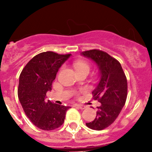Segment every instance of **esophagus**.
Listing matches in <instances>:
<instances>
[{
	"label": "esophagus",
	"mask_w": 152,
	"mask_h": 152,
	"mask_svg": "<svg viewBox=\"0 0 152 152\" xmlns=\"http://www.w3.org/2000/svg\"><path fill=\"white\" fill-rule=\"evenodd\" d=\"M75 106H76V107H78V108L81 109V110H85V109L86 108L85 106H84V105H81V104H75Z\"/></svg>",
	"instance_id": "esophagus-1"
}]
</instances>
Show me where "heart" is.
I'll return each mask as SVG.
<instances>
[{
  "label": "heart",
  "mask_w": 152,
  "mask_h": 152,
  "mask_svg": "<svg viewBox=\"0 0 152 152\" xmlns=\"http://www.w3.org/2000/svg\"><path fill=\"white\" fill-rule=\"evenodd\" d=\"M76 71H82V70H87L89 72L90 70V65L86 61L78 60L76 61L73 64Z\"/></svg>",
  "instance_id": "heart-1"
}]
</instances>
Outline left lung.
<instances>
[{
	"label": "left lung",
	"instance_id": "left-lung-1",
	"mask_svg": "<svg viewBox=\"0 0 152 152\" xmlns=\"http://www.w3.org/2000/svg\"><path fill=\"white\" fill-rule=\"evenodd\" d=\"M81 55L91 59L97 65L100 80L93 90V99L102 104L98 107L96 117L86 123L87 127L102 130L111 125L120 114L127 97V80L120 62L102 50L82 52Z\"/></svg>",
	"mask_w": 152,
	"mask_h": 152
}]
</instances>
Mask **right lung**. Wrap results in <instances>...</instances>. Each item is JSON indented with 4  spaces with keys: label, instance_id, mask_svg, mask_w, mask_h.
<instances>
[{
    "label": "right lung",
    "instance_id": "right-lung-1",
    "mask_svg": "<svg viewBox=\"0 0 152 152\" xmlns=\"http://www.w3.org/2000/svg\"><path fill=\"white\" fill-rule=\"evenodd\" d=\"M71 54L42 52L34 56L23 69L19 78L18 94L29 120L42 130H53L62 125L70 107L46 101L48 91L59 67Z\"/></svg>",
    "mask_w": 152,
    "mask_h": 152
}]
</instances>
